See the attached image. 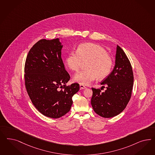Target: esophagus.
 <instances>
[{
	"label": "esophagus",
	"mask_w": 155,
	"mask_h": 155,
	"mask_svg": "<svg viewBox=\"0 0 155 155\" xmlns=\"http://www.w3.org/2000/svg\"><path fill=\"white\" fill-rule=\"evenodd\" d=\"M80 88L81 90H84L86 88V87H85V86L84 85H83V84H80Z\"/></svg>",
	"instance_id": "34e87169"
}]
</instances>
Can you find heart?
I'll list each match as a JSON object with an SVG mask.
<instances>
[{
	"instance_id": "heart-1",
	"label": "heart",
	"mask_w": 155,
	"mask_h": 155,
	"mask_svg": "<svg viewBox=\"0 0 155 155\" xmlns=\"http://www.w3.org/2000/svg\"><path fill=\"white\" fill-rule=\"evenodd\" d=\"M66 64L70 70L78 71L84 63L86 70L74 76L75 82L88 85L98 78L103 80L110 75L113 67V60L104 47L87 43L78 46L77 51H72L67 56Z\"/></svg>"
}]
</instances>
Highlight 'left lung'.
Here are the masks:
<instances>
[{"instance_id": "obj_1", "label": "left lung", "mask_w": 155, "mask_h": 155, "mask_svg": "<svg viewBox=\"0 0 155 155\" xmlns=\"http://www.w3.org/2000/svg\"><path fill=\"white\" fill-rule=\"evenodd\" d=\"M101 84L107 87L104 92H101L100 89L92 88L93 94L91 103L94 111L105 118L119 115L128 104L134 85V74L130 63L119 45L116 48L114 70Z\"/></svg>"}]
</instances>
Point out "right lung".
I'll list each match as a JSON object with an SVG mask.
<instances>
[{
    "label": "right lung",
    "mask_w": 155,
    "mask_h": 155,
    "mask_svg": "<svg viewBox=\"0 0 155 155\" xmlns=\"http://www.w3.org/2000/svg\"><path fill=\"white\" fill-rule=\"evenodd\" d=\"M59 38L41 39L30 49L25 66V85L32 104L41 114L57 119L70 111L78 83L66 85L70 76L61 57Z\"/></svg>",
    "instance_id": "right-lung-1"
}]
</instances>
